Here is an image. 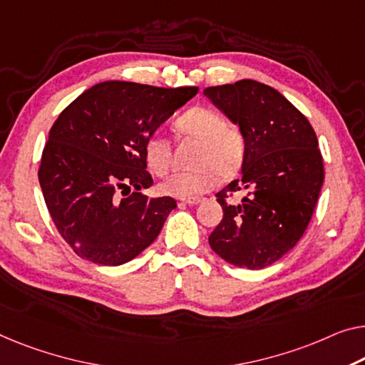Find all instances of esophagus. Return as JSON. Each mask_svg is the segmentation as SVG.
<instances>
[{
  "instance_id": "esophagus-1",
  "label": "esophagus",
  "mask_w": 365,
  "mask_h": 365,
  "mask_svg": "<svg viewBox=\"0 0 365 365\" xmlns=\"http://www.w3.org/2000/svg\"><path fill=\"white\" fill-rule=\"evenodd\" d=\"M201 201V198H182V203H185V205H198Z\"/></svg>"
}]
</instances>
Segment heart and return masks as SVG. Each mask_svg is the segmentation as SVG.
Returning <instances> with one entry per match:
<instances>
[{
  "label": "heart",
  "instance_id": "b5f03b06",
  "mask_svg": "<svg viewBox=\"0 0 365 365\" xmlns=\"http://www.w3.org/2000/svg\"><path fill=\"white\" fill-rule=\"evenodd\" d=\"M177 138H195L192 170L177 172L162 183V192L177 198H197L216 187L222 178H231L241 170L246 159V135L225 116L206 106H195L173 121ZM144 159L149 170L165 177L172 167L170 140L160 134H150L144 143Z\"/></svg>",
  "mask_w": 365,
  "mask_h": 365
}]
</instances>
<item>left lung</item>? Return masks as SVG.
<instances>
[{
  "label": "left lung",
  "instance_id": "left-lung-1",
  "mask_svg": "<svg viewBox=\"0 0 365 365\" xmlns=\"http://www.w3.org/2000/svg\"><path fill=\"white\" fill-rule=\"evenodd\" d=\"M203 93L246 135L242 177L216 193L222 220L210 246L236 267L264 269L295 247L313 216L324 180L317 134L269 85L239 80ZM236 191L248 195L230 205Z\"/></svg>",
  "mask_w": 365,
  "mask_h": 365
}]
</instances>
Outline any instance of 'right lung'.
I'll return each instance as SVG.
<instances>
[{
    "mask_svg": "<svg viewBox=\"0 0 365 365\" xmlns=\"http://www.w3.org/2000/svg\"><path fill=\"white\" fill-rule=\"evenodd\" d=\"M197 93V86L103 81L58 114L39 183L57 231L81 259L126 264L159 236L177 201L140 193L154 183L144 143Z\"/></svg>",
    "mask_w": 365,
    "mask_h": 365,
    "instance_id": "right-lung-1",
    "label": "right lung"
}]
</instances>
